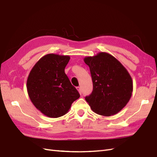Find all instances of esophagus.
Here are the masks:
<instances>
[{
  "label": "esophagus",
  "mask_w": 157,
  "mask_h": 157,
  "mask_svg": "<svg viewBox=\"0 0 157 157\" xmlns=\"http://www.w3.org/2000/svg\"><path fill=\"white\" fill-rule=\"evenodd\" d=\"M77 90L78 91V92H79V94H82V90H81V88H80V87H79V86L77 87Z\"/></svg>",
  "instance_id": "34e87169"
}]
</instances>
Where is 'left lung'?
I'll use <instances>...</instances> for the list:
<instances>
[{"label":"left lung","mask_w":157,"mask_h":157,"mask_svg":"<svg viewBox=\"0 0 157 157\" xmlns=\"http://www.w3.org/2000/svg\"><path fill=\"white\" fill-rule=\"evenodd\" d=\"M84 61L90 68L93 82L92 94L85 98L92 111L103 116L120 112L133 92V80L128 70L106 52L85 57Z\"/></svg>","instance_id":"8db88e82"}]
</instances>
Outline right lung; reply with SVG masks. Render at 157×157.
Instances as JSON below:
<instances>
[{"label":"right lung","mask_w":157,"mask_h":157,"mask_svg":"<svg viewBox=\"0 0 157 157\" xmlns=\"http://www.w3.org/2000/svg\"><path fill=\"white\" fill-rule=\"evenodd\" d=\"M70 56L49 53L29 72L28 94L34 106L45 116L57 118L69 112L80 94L65 73Z\"/></svg>","instance_id":"add662e5"}]
</instances>
